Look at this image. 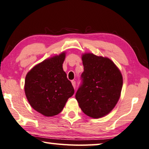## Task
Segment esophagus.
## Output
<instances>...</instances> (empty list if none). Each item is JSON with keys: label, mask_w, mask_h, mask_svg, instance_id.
<instances>
[{"label": "esophagus", "mask_w": 149, "mask_h": 149, "mask_svg": "<svg viewBox=\"0 0 149 149\" xmlns=\"http://www.w3.org/2000/svg\"><path fill=\"white\" fill-rule=\"evenodd\" d=\"M71 82L73 87H74V88H76V82H75V80H72Z\"/></svg>", "instance_id": "esophagus-1"}]
</instances>
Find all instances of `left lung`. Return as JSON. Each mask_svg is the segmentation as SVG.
Segmentation results:
<instances>
[{
    "mask_svg": "<svg viewBox=\"0 0 149 149\" xmlns=\"http://www.w3.org/2000/svg\"><path fill=\"white\" fill-rule=\"evenodd\" d=\"M82 59L84 71L75 97L86 115L101 118L109 113L118 102L123 86L122 75L108 58L86 53Z\"/></svg>",
    "mask_w": 149,
    "mask_h": 149,
    "instance_id": "left-lung-1",
    "label": "left lung"
}]
</instances>
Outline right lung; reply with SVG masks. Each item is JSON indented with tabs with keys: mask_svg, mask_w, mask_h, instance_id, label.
Masks as SVG:
<instances>
[{
	"mask_svg": "<svg viewBox=\"0 0 149 149\" xmlns=\"http://www.w3.org/2000/svg\"><path fill=\"white\" fill-rule=\"evenodd\" d=\"M65 53L46 59L27 74L25 93L29 103L45 116H56L63 110L74 90L63 69Z\"/></svg>",
	"mask_w": 149,
	"mask_h": 149,
	"instance_id": "right-lung-1",
	"label": "right lung"
}]
</instances>
